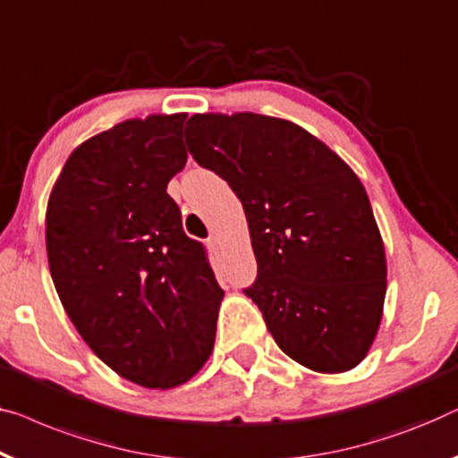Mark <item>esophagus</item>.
<instances>
[{"label":"esophagus","mask_w":458,"mask_h":458,"mask_svg":"<svg viewBox=\"0 0 458 458\" xmlns=\"http://www.w3.org/2000/svg\"><path fill=\"white\" fill-rule=\"evenodd\" d=\"M207 243H208V248H210V250H218V240H216V235H210L208 240H207Z\"/></svg>","instance_id":"obj_1"}]
</instances>
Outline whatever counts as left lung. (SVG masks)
Segmentation results:
<instances>
[{
	"mask_svg": "<svg viewBox=\"0 0 458 458\" xmlns=\"http://www.w3.org/2000/svg\"><path fill=\"white\" fill-rule=\"evenodd\" d=\"M183 136L243 204L258 262L243 293L275 343L314 372L355 368L386 295L382 237L357 175L287 119L191 115Z\"/></svg>",
	"mask_w": 458,
	"mask_h": 458,
	"instance_id": "1",
	"label": "left lung"
}]
</instances>
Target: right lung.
Wrapping results in <instances>:
<instances>
[{
  "instance_id": "add662e5",
  "label": "right lung",
  "mask_w": 458,
  "mask_h": 458,
  "mask_svg": "<svg viewBox=\"0 0 458 458\" xmlns=\"http://www.w3.org/2000/svg\"><path fill=\"white\" fill-rule=\"evenodd\" d=\"M185 115L128 119L72 152L47 207L53 284L97 357L147 388L188 382L215 344L223 289L167 194Z\"/></svg>"
}]
</instances>
